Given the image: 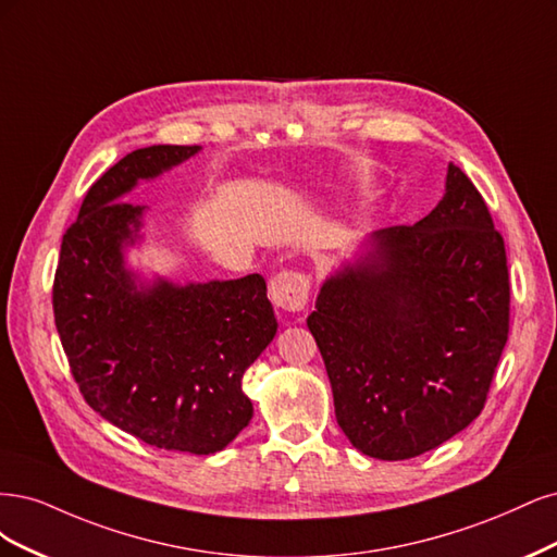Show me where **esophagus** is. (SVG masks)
Masks as SVG:
<instances>
[{"instance_id":"34e87169","label":"esophagus","mask_w":557,"mask_h":557,"mask_svg":"<svg viewBox=\"0 0 557 557\" xmlns=\"http://www.w3.org/2000/svg\"><path fill=\"white\" fill-rule=\"evenodd\" d=\"M271 298L286 312H300L310 298V275L284 271L271 280Z\"/></svg>"}]
</instances>
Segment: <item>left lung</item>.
<instances>
[{"instance_id": "obj_1", "label": "left lung", "mask_w": 557, "mask_h": 557, "mask_svg": "<svg viewBox=\"0 0 557 557\" xmlns=\"http://www.w3.org/2000/svg\"><path fill=\"white\" fill-rule=\"evenodd\" d=\"M370 245L321 284L308 329L349 442L370 458L407 460L486 405L509 337L507 252L456 164L433 212L374 231Z\"/></svg>"}]
</instances>
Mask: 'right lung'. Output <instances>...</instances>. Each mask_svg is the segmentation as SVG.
I'll return each mask as SVG.
<instances>
[{"mask_svg": "<svg viewBox=\"0 0 557 557\" xmlns=\"http://www.w3.org/2000/svg\"><path fill=\"white\" fill-rule=\"evenodd\" d=\"M150 146L87 189L62 238L52 284L55 326L85 403L124 433L166 451L208 456L252 419L243 374L273 343L265 280L146 284L124 268L146 206L122 201L199 152Z\"/></svg>", "mask_w": 557, "mask_h": 557, "instance_id": "1", "label": "right lung"}]
</instances>
